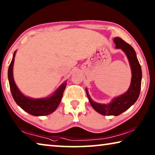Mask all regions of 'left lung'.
Wrapping results in <instances>:
<instances>
[{
  "label": "left lung",
  "instance_id": "1",
  "mask_svg": "<svg viewBox=\"0 0 155 155\" xmlns=\"http://www.w3.org/2000/svg\"><path fill=\"white\" fill-rule=\"evenodd\" d=\"M114 42L116 44L115 48H121L125 52L130 63L132 70V78L129 89L125 94L114 98L111 103L108 104H98L94 102L89 96L87 90H85L89 101L95 111L103 115L116 116L127 111L137 101L140 94L142 72L141 65L133 47L120 38H115Z\"/></svg>",
  "mask_w": 155,
  "mask_h": 155
}]
</instances>
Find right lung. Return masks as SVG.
<instances>
[{"label":"right lung","mask_w":155,"mask_h":155,"mask_svg":"<svg viewBox=\"0 0 155 155\" xmlns=\"http://www.w3.org/2000/svg\"><path fill=\"white\" fill-rule=\"evenodd\" d=\"M15 54V51L9 66L8 79L10 90L15 103L25 111L35 116H41V115H47L52 114L55 111L61 103L63 94L66 87V83H64L60 86L53 95L48 98L32 99L25 96L18 90L13 77V65H14Z\"/></svg>","instance_id":"1"}]
</instances>
